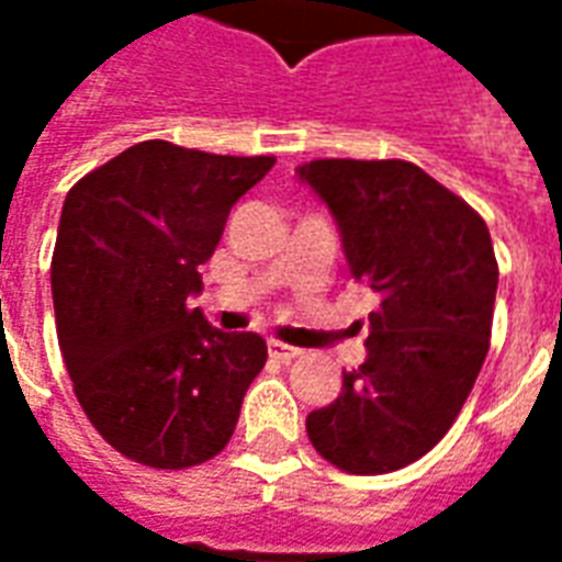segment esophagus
<instances>
[{
    "instance_id": "34e87169",
    "label": "esophagus",
    "mask_w": 562,
    "mask_h": 562,
    "mask_svg": "<svg viewBox=\"0 0 562 562\" xmlns=\"http://www.w3.org/2000/svg\"><path fill=\"white\" fill-rule=\"evenodd\" d=\"M270 355L273 358H280V361H294V358H301V349L297 346H285V342L280 340H270Z\"/></svg>"
}]
</instances>
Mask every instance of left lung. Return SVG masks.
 <instances>
[{
    "instance_id": "obj_1",
    "label": "left lung",
    "mask_w": 562,
    "mask_h": 562,
    "mask_svg": "<svg viewBox=\"0 0 562 562\" xmlns=\"http://www.w3.org/2000/svg\"><path fill=\"white\" fill-rule=\"evenodd\" d=\"M297 177L334 213L355 280L379 294L367 361L306 415V434L342 472L401 470L448 434L484 364L499 280L491 232L413 161L316 159Z\"/></svg>"
}]
</instances>
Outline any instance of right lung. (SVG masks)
I'll return each mask as SVG.
<instances>
[{
	"mask_svg": "<svg viewBox=\"0 0 562 562\" xmlns=\"http://www.w3.org/2000/svg\"><path fill=\"white\" fill-rule=\"evenodd\" d=\"M273 156H216L140 140L68 189L54 261L56 337L104 442L153 470L228 446L265 340L189 310L225 220Z\"/></svg>",
	"mask_w": 562,
	"mask_h": 562,
	"instance_id": "obj_1",
	"label": "right lung"
}]
</instances>
